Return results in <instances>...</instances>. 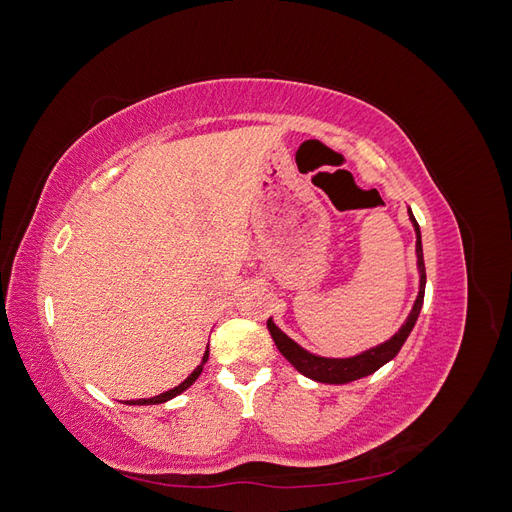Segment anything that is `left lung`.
I'll use <instances>...</instances> for the list:
<instances>
[{
    "label": "left lung",
    "instance_id": "left-lung-1",
    "mask_svg": "<svg viewBox=\"0 0 512 512\" xmlns=\"http://www.w3.org/2000/svg\"><path fill=\"white\" fill-rule=\"evenodd\" d=\"M410 220L416 230V258H418V271H421V288H418V297L414 301V307H412L408 320L404 322V327H401L389 339V342L371 348L359 356H352V359H324V356H316L312 352L303 350L299 344H294L288 335H284L280 329L275 327L271 318L267 320V329L273 337L277 350H280L286 359L294 365V369L301 371L303 376L312 378L316 382H327V384H344V382L359 380V378L374 374V371H378L384 363H389L393 356H397L401 346H404L410 331L414 329L418 314H421L423 299H425V277H427L425 275V260H423L421 230H418V224L414 220L412 211H410Z\"/></svg>",
    "mask_w": 512,
    "mask_h": 512
}]
</instances>
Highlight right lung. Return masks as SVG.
<instances>
[{"label": "right lung", "mask_w": 512, "mask_h": 512, "mask_svg": "<svg viewBox=\"0 0 512 512\" xmlns=\"http://www.w3.org/2000/svg\"><path fill=\"white\" fill-rule=\"evenodd\" d=\"M207 359H209V348H207V352H205V356H203V363H200L192 374L185 378L179 386H175V389H170V391H166V393H160V395H156V397H151V399H132V401H126L128 406H151V404H164V401H168V399H173V397H177L179 393H183L185 389H190V386L194 384V380L200 376V371H203V365L207 363Z\"/></svg>", "instance_id": "obj_1"}]
</instances>
